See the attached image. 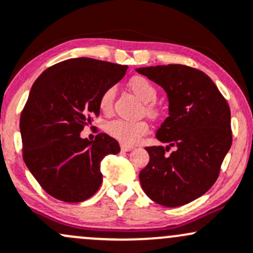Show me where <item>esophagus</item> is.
Wrapping results in <instances>:
<instances>
[{
    "instance_id": "obj_1",
    "label": "esophagus",
    "mask_w": 253,
    "mask_h": 253,
    "mask_svg": "<svg viewBox=\"0 0 253 253\" xmlns=\"http://www.w3.org/2000/svg\"><path fill=\"white\" fill-rule=\"evenodd\" d=\"M133 149H134V146L125 145V144H122V145H121V150H122V151H132Z\"/></svg>"
}]
</instances>
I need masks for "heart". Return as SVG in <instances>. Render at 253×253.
<instances>
[{
    "label": "heart",
    "instance_id": "obj_1",
    "mask_svg": "<svg viewBox=\"0 0 253 253\" xmlns=\"http://www.w3.org/2000/svg\"><path fill=\"white\" fill-rule=\"evenodd\" d=\"M128 86L140 101L146 103V113L150 115L157 114V108L155 107L154 103H150V102H154L156 99L157 88L148 78L143 76L133 77L128 82ZM115 93V87H108L103 91L101 98H99V108L103 112H109L112 109ZM148 131L149 125L145 121H129L119 119V120L110 121L107 125V132L116 140L121 141L122 144H126V145L135 144L144 134L148 133Z\"/></svg>",
    "mask_w": 253,
    "mask_h": 253
}]
</instances>
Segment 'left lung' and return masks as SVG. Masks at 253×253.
<instances>
[{"instance_id":"8db88e82","label":"left lung","mask_w":253,"mask_h":253,"mask_svg":"<svg viewBox=\"0 0 253 253\" xmlns=\"http://www.w3.org/2000/svg\"><path fill=\"white\" fill-rule=\"evenodd\" d=\"M135 71L167 92L169 116L156 132L167 146L145 148L150 161L139 173L146 196L168 208L185 205L209 191L232 145L230 109L204 72L184 65ZM174 148L171 154L169 149Z\"/></svg>"}]
</instances>
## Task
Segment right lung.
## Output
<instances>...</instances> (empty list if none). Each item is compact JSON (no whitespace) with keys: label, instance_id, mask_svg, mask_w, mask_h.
Returning a JSON list of instances; mask_svg holds the SVG:
<instances>
[{"label":"right lung","instance_id":"obj_1","mask_svg":"<svg viewBox=\"0 0 253 253\" xmlns=\"http://www.w3.org/2000/svg\"><path fill=\"white\" fill-rule=\"evenodd\" d=\"M127 66L78 57L45 69L30 91L20 115L25 165L46 193L79 203L102 184L101 162L120 152L105 133L95 140L80 132L99 115V98L126 74Z\"/></svg>","mask_w":253,"mask_h":253}]
</instances>
